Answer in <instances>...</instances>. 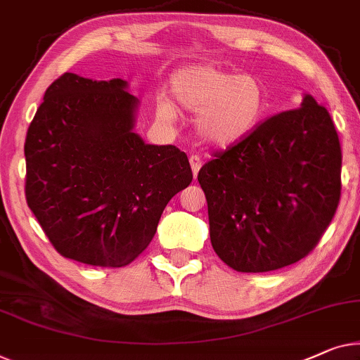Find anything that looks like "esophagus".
<instances>
[{"instance_id": "1", "label": "esophagus", "mask_w": 360, "mask_h": 360, "mask_svg": "<svg viewBox=\"0 0 360 360\" xmlns=\"http://www.w3.org/2000/svg\"><path fill=\"white\" fill-rule=\"evenodd\" d=\"M190 165H191V170H193V176H195L196 179V175H198V172H200V169H201V159H200V155H190Z\"/></svg>"}]
</instances>
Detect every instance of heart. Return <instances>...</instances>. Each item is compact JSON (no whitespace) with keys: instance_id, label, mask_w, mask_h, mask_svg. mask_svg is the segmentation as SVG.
<instances>
[{"instance_id":"1","label":"heart","mask_w":360,"mask_h":360,"mask_svg":"<svg viewBox=\"0 0 360 360\" xmlns=\"http://www.w3.org/2000/svg\"><path fill=\"white\" fill-rule=\"evenodd\" d=\"M170 87L176 103L196 113V134L211 148L229 149L243 143L268 110L266 87L258 77L211 63L180 68L172 76ZM158 115L174 122L176 110L167 98H160Z\"/></svg>"}]
</instances>
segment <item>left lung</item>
<instances>
[{"label": "left lung", "mask_w": 360, "mask_h": 360, "mask_svg": "<svg viewBox=\"0 0 360 360\" xmlns=\"http://www.w3.org/2000/svg\"><path fill=\"white\" fill-rule=\"evenodd\" d=\"M211 243L227 266L266 273L307 257L341 196V146L325 107L304 94L299 108L268 118L252 136L198 174Z\"/></svg>", "instance_id": "8db88e82"}]
</instances>
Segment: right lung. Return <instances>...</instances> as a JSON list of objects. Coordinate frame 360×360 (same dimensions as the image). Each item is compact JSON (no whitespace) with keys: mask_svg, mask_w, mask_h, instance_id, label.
Listing matches in <instances>:
<instances>
[{"mask_svg":"<svg viewBox=\"0 0 360 360\" xmlns=\"http://www.w3.org/2000/svg\"><path fill=\"white\" fill-rule=\"evenodd\" d=\"M128 82L65 72L27 129L25 200L56 252L122 268L153 240L167 202L191 184L185 153L134 133Z\"/></svg>","mask_w":360,"mask_h":360,"instance_id":"add662e5","label":"right lung"}]
</instances>
